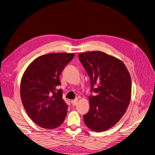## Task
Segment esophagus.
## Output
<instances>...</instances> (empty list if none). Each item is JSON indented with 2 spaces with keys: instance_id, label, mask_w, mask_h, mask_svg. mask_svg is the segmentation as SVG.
I'll return each mask as SVG.
<instances>
[{
  "instance_id": "1",
  "label": "esophagus",
  "mask_w": 155,
  "mask_h": 155,
  "mask_svg": "<svg viewBox=\"0 0 155 155\" xmlns=\"http://www.w3.org/2000/svg\"><path fill=\"white\" fill-rule=\"evenodd\" d=\"M77 101H78V99H75L74 100H72L71 101V103H72V104L73 106H76L77 104Z\"/></svg>"
}]
</instances>
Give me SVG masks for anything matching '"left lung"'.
Listing matches in <instances>:
<instances>
[{
    "label": "left lung",
    "mask_w": 155,
    "mask_h": 155,
    "mask_svg": "<svg viewBox=\"0 0 155 155\" xmlns=\"http://www.w3.org/2000/svg\"><path fill=\"white\" fill-rule=\"evenodd\" d=\"M78 58L90 78L91 92L97 93L88 97L90 110L83 116L84 122L93 131H106L119 122L129 105L130 74L122 61L101 51L80 53Z\"/></svg>",
    "instance_id": "1"
}]
</instances>
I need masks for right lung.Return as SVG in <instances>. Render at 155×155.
I'll return each instance as SVG.
<instances>
[{
    "instance_id": "obj_1",
    "label": "right lung",
    "mask_w": 155,
    "mask_h": 155,
    "mask_svg": "<svg viewBox=\"0 0 155 155\" xmlns=\"http://www.w3.org/2000/svg\"><path fill=\"white\" fill-rule=\"evenodd\" d=\"M75 54L52 53L35 59L26 69L20 83L23 105L30 119L42 128L60 126L67 115L68 106L62 99L59 77Z\"/></svg>"
}]
</instances>
